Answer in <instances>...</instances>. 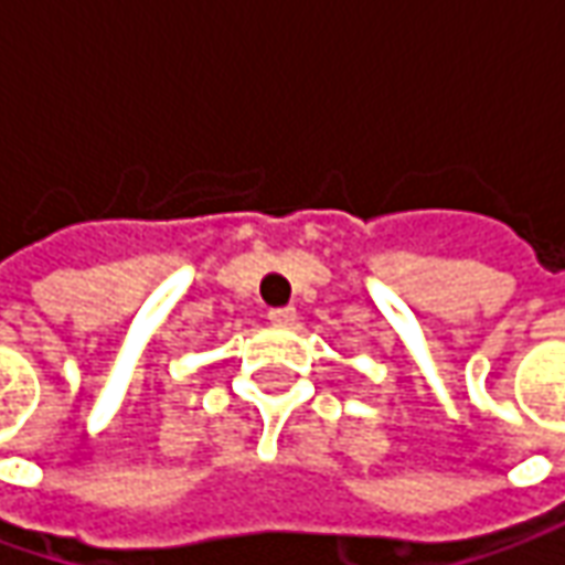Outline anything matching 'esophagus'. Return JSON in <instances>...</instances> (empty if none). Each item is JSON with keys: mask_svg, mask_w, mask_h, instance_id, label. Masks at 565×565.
Listing matches in <instances>:
<instances>
[{"mask_svg": "<svg viewBox=\"0 0 565 565\" xmlns=\"http://www.w3.org/2000/svg\"><path fill=\"white\" fill-rule=\"evenodd\" d=\"M267 317H270V323H276V327H292L298 315H295V308H270Z\"/></svg>", "mask_w": 565, "mask_h": 565, "instance_id": "esophagus-1", "label": "esophagus"}]
</instances>
